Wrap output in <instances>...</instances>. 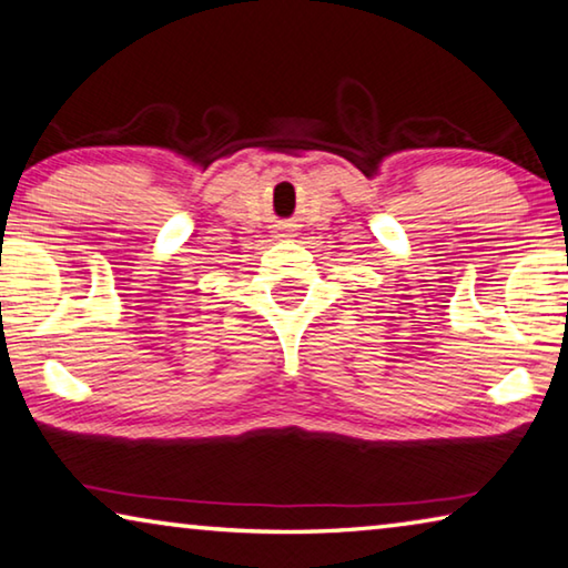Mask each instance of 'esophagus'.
<instances>
[{
	"label": "esophagus",
	"instance_id": "34e87169",
	"mask_svg": "<svg viewBox=\"0 0 568 568\" xmlns=\"http://www.w3.org/2000/svg\"><path fill=\"white\" fill-rule=\"evenodd\" d=\"M277 236H291L287 232H277Z\"/></svg>",
	"mask_w": 568,
	"mask_h": 568
}]
</instances>
